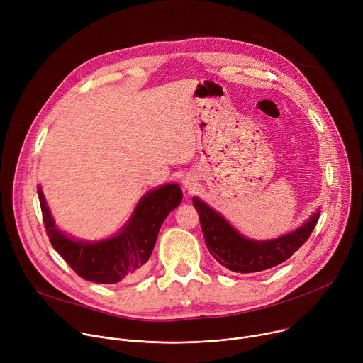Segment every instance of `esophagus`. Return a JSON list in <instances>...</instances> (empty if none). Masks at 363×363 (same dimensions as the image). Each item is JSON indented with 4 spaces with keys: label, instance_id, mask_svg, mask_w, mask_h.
I'll list each match as a JSON object with an SVG mask.
<instances>
[{
    "label": "esophagus",
    "instance_id": "obj_1",
    "mask_svg": "<svg viewBox=\"0 0 363 363\" xmlns=\"http://www.w3.org/2000/svg\"><path fill=\"white\" fill-rule=\"evenodd\" d=\"M182 185L186 188V189H192L194 188V179L191 177H184L182 178Z\"/></svg>",
    "mask_w": 363,
    "mask_h": 363
}]
</instances>
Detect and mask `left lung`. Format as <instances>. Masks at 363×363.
<instances>
[{"instance_id": "left-lung-1", "label": "left lung", "mask_w": 363, "mask_h": 363, "mask_svg": "<svg viewBox=\"0 0 363 363\" xmlns=\"http://www.w3.org/2000/svg\"><path fill=\"white\" fill-rule=\"evenodd\" d=\"M192 203L199 214L206 248L221 266L237 273L264 272L289 260L308 240L320 217L318 210L297 230L274 240L257 241L242 237L199 198L194 196Z\"/></svg>"}]
</instances>
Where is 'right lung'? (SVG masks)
Returning <instances> with one entry per match:
<instances>
[{
    "label": "right lung",
    "instance_id": "add662e5",
    "mask_svg": "<svg viewBox=\"0 0 363 363\" xmlns=\"http://www.w3.org/2000/svg\"><path fill=\"white\" fill-rule=\"evenodd\" d=\"M45 233L53 248L84 280L115 284L140 274L157 242L168 214L182 201L178 184H167L147 192L138 203L129 223L112 238L80 241L67 237L55 224L41 188H37Z\"/></svg>",
    "mask_w": 363,
    "mask_h": 363
}]
</instances>
